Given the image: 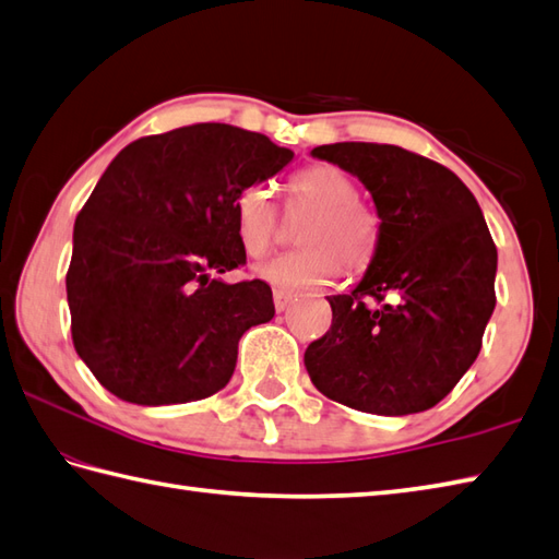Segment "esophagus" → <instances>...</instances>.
Here are the masks:
<instances>
[{
    "mask_svg": "<svg viewBox=\"0 0 559 559\" xmlns=\"http://www.w3.org/2000/svg\"><path fill=\"white\" fill-rule=\"evenodd\" d=\"M295 300L293 293H286V290H273V305H276V312H283L286 307Z\"/></svg>",
    "mask_w": 559,
    "mask_h": 559,
    "instance_id": "esophagus-1",
    "label": "esophagus"
}]
</instances>
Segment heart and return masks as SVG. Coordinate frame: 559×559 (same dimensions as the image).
<instances>
[{"mask_svg":"<svg viewBox=\"0 0 559 559\" xmlns=\"http://www.w3.org/2000/svg\"><path fill=\"white\" fill-rule=\"evenodd\" d=\"M353 177L336 165H312L288 182V209L307 213L298 230L302 249L254 266L257 276L283 290L319 288L348 271L367 266L374 252L377 223L358 199ZM235 230L249 257L269 252L278 235V209L269 185H249L235 199Z\"/></svg>","mask_w":559,"mask_h":559,"instance_id":"b5f03b06","label":"heart"}]
</instances>
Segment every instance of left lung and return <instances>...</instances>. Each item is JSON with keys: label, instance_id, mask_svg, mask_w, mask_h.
Masks as SVG:
<instances>
[{"label": "left lung", "instance_id": "8db88e82", "mask_svg": "<svg viewBox=\"0 0 559 559\" xmlns=\"http://www.w3.org/2000/svg\"><path fill=\"white\" fill-rule=\"evenodd\" d=\"M312 156L358 177L379 228L358 286L326 298L334 319L307 346V372L355 411L432 408L476 362L495 310L497 247L478 201L444 165L401 146L343 141Z\"/></svg>", "mask_w": 559, "mask_h": 559}]
</instances>
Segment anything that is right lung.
Segmentation results:
<instances>
[{
  "label": "right lung",
  "mask_w": 559,
  "mask_h": 559,
  "mask_svg": "<svg viewBox=\"0 0 559 559\" xmlns=\"http://www.w3.org/2000/svg\"><path fill=\"white\" fill-rule=\"evenodd\" d=\"M293 160L264 134L192 124L117 153L74 223L67 271L71 338L98 382L136 406L199 401L230 382L237 343L271 322L245 264L235 199Z\"/></svg>",
  "instance_id": "right-lung-1"
}]
</instances>
